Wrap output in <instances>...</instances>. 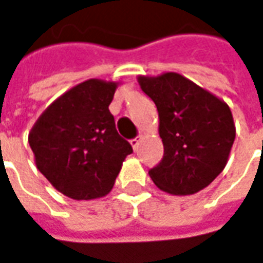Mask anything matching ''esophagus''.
<instances>
[{"label":"esophagus","instance_id":"34e87169","mask_svg":"<svg viewBox=\"0 0 263 263\" xmlns=\"http://www.w3.org/2000/svg\"><path fill=\"white\" fill-rule=\"evenodd\" d=\"M130 143H132V146H133V149H135V151H138L139 145H140V138L132 139V140H130Z\"/></svg>","mask_w":263,"mask_h":263}]
</instances>
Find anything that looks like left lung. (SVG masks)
Segmentation results:
<instances>
[{
  "label": "left lung",
  "mask_w": 263,
  "mask_h": 263,
  "mask_svg": "<svg viewBox=\"0 0 263 263\" xmlns=\"http://www.w3.org/2000/svg\"><path fill=\"white\" fill-rule=\"evenodd\" d=\"M142 91L154 100L164 155L149 170L154 183L173 195L209 186L228 163L235 139L230 106L176 72L139 75Z\"/></svg>",
  "instance_id": "8db88e82"
}]
</instances>
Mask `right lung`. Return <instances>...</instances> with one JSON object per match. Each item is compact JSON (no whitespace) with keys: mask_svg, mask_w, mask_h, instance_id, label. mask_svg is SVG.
Wrapping results in <instances>:
<instances>
[{"mask_svg":"<svg viewBox=\"0 0 263 263\" xmlns=\"http://www.w3.org/2000/svg\"><path fill=\"white\" fill-rule=\"evenodd\" d=\"M118 83L87 80L58 98L29 132L36 168L72 200H95L112 190L133 149L109 112Z\"/></svg>","mask_w":263,"mask_h":263,"instance_id":"obj_1","label":"right lung"}]
</instances>
